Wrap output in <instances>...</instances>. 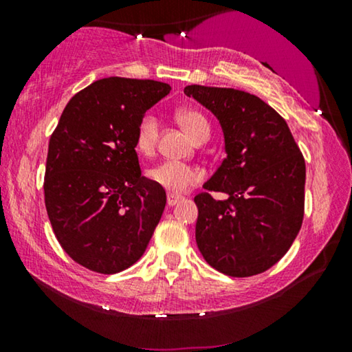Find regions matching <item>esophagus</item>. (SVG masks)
Masks as SVG:
<instances>
[{"label": "esophagus", "instance_id": "34e87169", "mask_svg": "<svg viewBox=\"0 0 352 352\" xmlns=\"http://www.w3.org/2000/svg\"><path fill=\"white\" fill-rule=\"evenodd\" d=\"M181 200H182V197H179V195H175V194H168L166 204H168V206H175L176 204H179Z\"/></svg>", "mask_w": 352, "mask_h": 352}]
</instances>
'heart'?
I'll list each match as a JSON object with an SVG mask.
<instances>
[{"instance_id": "b5f03b06", "label": "heart", "mask_w": 352, "mask_h": 352, "mask_svg": "<svg viewBox=\"0 0 352 352\" xmlns=\"http://www.w3.org/2000/svg\"><path fill=\"white\" fill-rule=\"evenodd\" d=\"M176 120L182 129L195 142L208 139L210 124L200 112L194 109H181L176 112ZM158 139V120L153 113L142 115L136 124L134 146L142 155H151L155 151ZM147 177L153 184L163 187L170 194H182L189 187L204 179V173L199 168L177 162H162L147 171Z\"/></svg>"}]
</instances>
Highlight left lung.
Wrapping results in <instances>:
<instances>
[{
  "label": "left lung",
  "mask_w": 352,
  "mask_h": 352,
  "mask_svg": "<svg viewBox=\"0 0 352 352\" xmlns=\"http://www.w3.org/2000/svg\"><path fill=\"white\" fill-rule=\"evenodd\" d=\"M186 96L219 120L226 153L195 195V240L205 261L230 277L272 267L292 247L305 216V157L285 120L258 96L190 85ZM211 191L228 194L214 201Z\"/></svg>",
  "instance_id": "1"
}]
</instances>
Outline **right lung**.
I'll list each match as a JSON object with an SVG mask.
<instances>
[{"label": "right lung", "mask_w": 352, "mask_h": 352, "mask_svg": "<svg viewBox=\"0 0 352 352\" xmlns=\"http://www.w3.org/2000/svg\"><path fill=\"white\" fill-rule=\"evenodd\" d=\"M170 91L153 80H98L69 100L51 134L46 211L64 252L89 271L133 266L162 218L166 192L141 175L134 133Z\"/></svg>", "instance_id": "add662e5"}]
</instances>
